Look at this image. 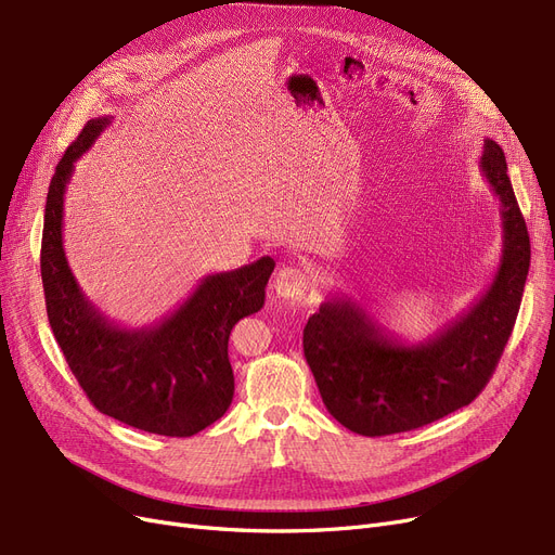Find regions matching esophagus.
<instances>
[{"label": "esophagus", "instance_id": "esophagus-1", "mask_svg": "<svg viewBox=\"0 0 555 555\" xmlns=\"http://www.w3.org/2000/svg\"><path fill=\"white\" fill-rule=\"evenodd\" d=\"M308 272L299 264H285L274 276V293L283 299H301L308 291Z\"/></svg>", "mask_w": 555, "mask_h": 555}]
</instances>
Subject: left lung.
I'll return each instance as SVG.
<instances>
[{
    "mask_svg": "<svg viewBox=\"0 0 555 555\" xmlns=\"http://www.w3.org/2000/svg\"><path fill=\"white\" fill-rule=\"evenodd\" d=\"M480 172L501 202L503 249L488 291L420 345H403L365 306L335 295L304 328V356L326 411L358 436H392L469 405L513 333L531 240L499 144L483 142Z\"/></svg>",
    "mask_w": 555,
    "mask_h": 555,
    "instance_id": "1",
    "label": "left lung"
}]
</instances>
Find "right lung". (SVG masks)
Listing matches in <instances>:
<instances>
[{"mask_svg": "<svg viewBox=\"0 0 555 555\" xmlns=\"http://www.w3.org/2000/svg\"><path fill=\"white\" fill-rule=\"evenodd\" d=\"M111 125L94 117L56 165L44 204L40 274L47 318L90 403L100 413L156 436L190 438L220 420L233 399L231 328L264 304L274 260L202 279L172 315L122 328L83 295L63 249V199L75 163Z\"/></svg>", "mask_w": 555, "mask_h": 555, "instance_id": "right-lung-1", "label": "right lung"}]
</instances>
